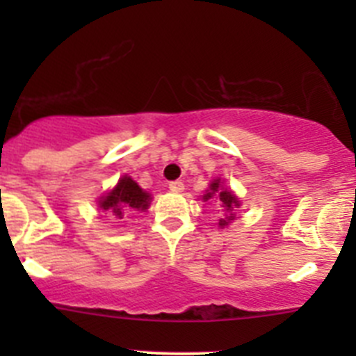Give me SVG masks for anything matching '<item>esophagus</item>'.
<instances>
[{
  "mask_svg": "<svg viewBox=\"0 0 356 356\" xmlns=\"http://www.w3.org/2000/svg\"><path fill=\"white\" fill-rule=\"evenodd\" d=\"M168 189H170L172 193H182V191H184V182L172 181L170 184H168Z\"/></svg>",
  "mask_w": 356,
  "mask_h": 356,
  "instance_id": "esophagus-1",
  "label": "esophagus"
}]
</instances>
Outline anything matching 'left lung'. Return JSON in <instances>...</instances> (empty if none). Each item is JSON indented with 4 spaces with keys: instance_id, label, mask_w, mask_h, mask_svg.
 Here are the masks:
<instances>
[{
    "instance_id": "8db88e82",
    "label": "left lung",
    "mask_w": 356,
    "mask_h": 356,
    "mask_svg": "<svg viewBox=\"0 0 356 356\" xmlns=\"http://www.w3.org/2000/svg\"><path fill=\"white\" fill-rule=\"evenodd\" d=\"M211 198H215L218 201V204H220L222 208H225V210L229 211V213H231L232 211V208H238L239 207V201H238V198H236L234 195H232L231 191H227V189H222L220 188V182L218 181H213L210 184V191H207V195L203 196V200L204 201H208V200H211ZM232 218H234V215H229L227 218H220V222H218V225H220V227H224V225H227L229 222L232 220Z\"/></svg>"
}]
</instances>
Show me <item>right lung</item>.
<instances>
[{
    "mask_svg": "<svg viewBox=\"0 0 356 356\" xmlns=\"http://www.w3.org/2000/svg\"><path fill=\"white\" fill-rule=\"evenodd\" d=\"M149 195L143 191L131 177H122L117 188L99 200V208L106 210L113 218H124L132 210H146L149 207Z\"/></svg>",
    "mask_w": 356,
    "mask_h": 356,
    "instance_id": "add662e5",
    "label": "right lung"
}]
</instances>
